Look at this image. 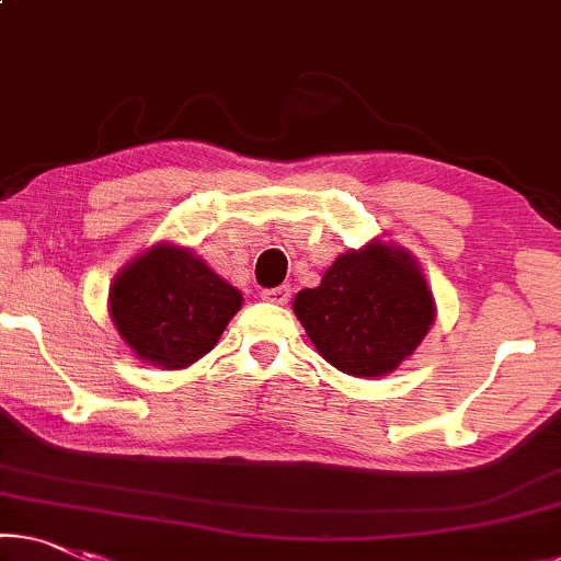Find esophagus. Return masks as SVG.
Listing matches in <instances>:
<instances>
[{"mask_svg": "<svg viewBox=\"0 0 561 561\" xmlns=\"http://www.w3.org/2000/svg\"><path fill=\"white\" fill-rule=\"evenodd\" d=\"M263 300H268V304H278V306H286L290 300V288L288 286H278V288H265L261 293Z\"/></svg>", "mask_w": 561, "mask_h": 561, "instance_id": "obj_1", "label": "esophagus"}]
</instances>
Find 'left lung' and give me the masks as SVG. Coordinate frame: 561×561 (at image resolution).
<instances>
[{
    "label": "left lung",
    "instance_id": "obj_1",
    "mask_svg": "<svg viewBox=\"0 0 561 561\" xmlns=\"http://www.w3.org/2000/svg\"><path fill=\"white\" fill-rule=\"evenodd\" d=\"M293 310L316 351L358 378L396 370L436 318L416 261L378 240L335 257L321 286L300 290Z\"/></svg>",
    "mask_w": 561,
    "mask_h": 561
}]
</instances>
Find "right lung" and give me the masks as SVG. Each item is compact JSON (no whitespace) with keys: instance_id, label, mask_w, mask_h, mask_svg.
Masks as SVG:
<instances>
[{"instance_id":"1","label":"right lung","mask_w":561,"mask_h":561,"mask_svg":"<svg viewBox=\"0 0 561 561\" xmlns=\"http://www.w3.org/2000/svg\"><path fill=\"white\" fill-rule=\"evenodd\" d=\"M238 288L187 248L158 243L117 273L110 316L127 346L152 366L178 370L195 364L240 310Z\"/></svg>"}]
</instances>
